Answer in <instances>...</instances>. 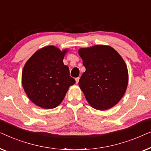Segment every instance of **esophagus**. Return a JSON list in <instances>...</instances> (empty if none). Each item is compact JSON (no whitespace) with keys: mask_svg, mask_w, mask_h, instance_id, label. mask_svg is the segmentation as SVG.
<instances>
[{"mask_svg":"<svg viewBox=\"0 0 151 151\" xmlns=\"http://www.w3.org/2000/svg\"><path fill=\"white\" fill-rule=\"evenodd\" d=\"M79 77H77V78H75V81H76V83H78V81H79Z\"/></svg>","mask_w":151,"mask_h":151,"instance_id":"obj_1","label":"esophagus"}]
</instances>
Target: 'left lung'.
Instances as JSON below:
<instances>
[{
  "mask_svg": "<svg viewBox=\"0 0 151 151\" xmlns=\"http://www.w3.org/2000/svg\"><path fill=\"white\" fill-rule=\"evenodd\" d=\"M86 72L78 86L88 103L99 110L113 107L124 96L128 85L126 63L109 46L96 45L78 50Z\"/></svg>",
  "mask_w": 151,
  "mask_h": 151,
  "instance_id": "obj_1",
  "label": "left lung"
}]
</instances>
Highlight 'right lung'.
<instances>
[{"mask_svg": "<svg viewBox=\"0 0 151 151\" xmlns=\"http://www.w3.org/2000/svg\"><path fill=\"white\" fill-rule=\"evenodd\" d=\"M67 49L61 51L48 46L36 51L25 63L22 73L24 92L35 105L53 109L64 99L75 80L70 76L69 68L63 59Z\"/></svg>", "mask_w": 151, "mask_h": 151, "instance_id": "add662e5", "label": "right lung"}]
</instances>
